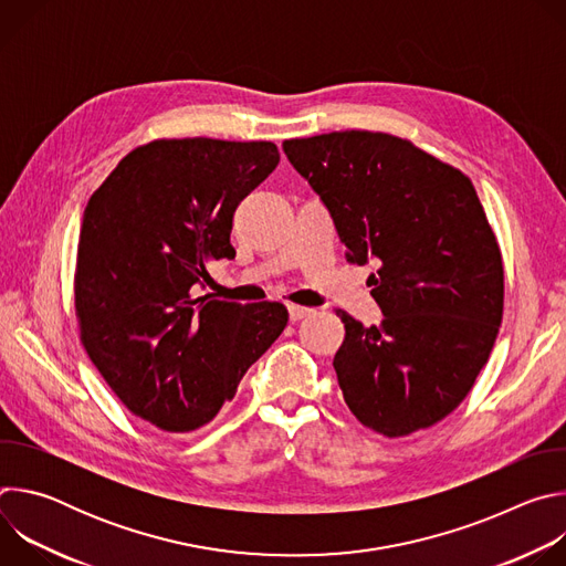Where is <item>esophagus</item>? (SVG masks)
I'll list each match as a JSON object with an SVG mask.
<instances>
[{
	"mask_svg": "<svg viewBox=\"0 0 566 566\" xmlns=\"http://www.w3.org/2000/svg\"><path fill=\"white\" fill-rule=\"evenodd\" d=\"M311 313H313V308H308V306L289 304V315H291V319H302V317H308Z\"/></svg>",
	"mask_w": 566,
	"mask_h": 566,
	"instance_id": "1",
	"label": "esophagus"
}]
</instances>
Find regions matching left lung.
Listing matches in <instances>:
<instances>
[{"label":"left lung","mask_w":566,"mask_h":566,"mask_svg":"<svg viewBox=\"0 0 566 566\" xmlns=\"http://www.w3.org/2000/svg\"><path fill=\"white\" fill-rule=\"evenodd\" d=\"M282 147L329 208L349 262L380 260L371 275L380 325L336 311L345 402L389 439L439 423L486 365L504 313L502 251L472 181L385 132H332Z\"/></svg>","instance_id":"8db88e82"}]
</instances>
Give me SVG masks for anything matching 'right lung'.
<instances>
[{"instance_id":"right-lung-1","label":"right lung","mask_w":566,"mask_h":566,"mask_svg":"<svg viewBox=\"0 0 566 566\" xmlns=\"http://www.w3.org/2000/svg\"><path fill=\"white\" fill-rule=\"evenodd\" d=\"M280 164L271 140L156 138L90 197L75 260L80 340L125 408L192 432L232 400L280 338V302L237 304L190 289L232 260V214Z\"/></svg>"}]
</instances>
